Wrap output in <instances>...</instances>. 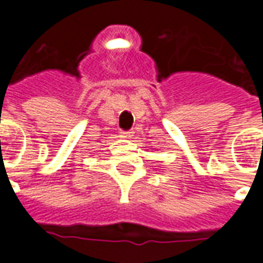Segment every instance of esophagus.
<instances>
[{"label":"esophagus","instance_id":"obj_1","mask_svg":"<svg viewBox=\"0 0 263 263\" xmlns=\"http://www.w3.org/2000/svg\"><path fill=\"white\" fill-rule=\"evenodd\" d=\"M121 134H122V137H124V138H132V137H134V132H131V131H122Z\"/></svg>","mask_w":263,"mask_h":263}]
</instances>
